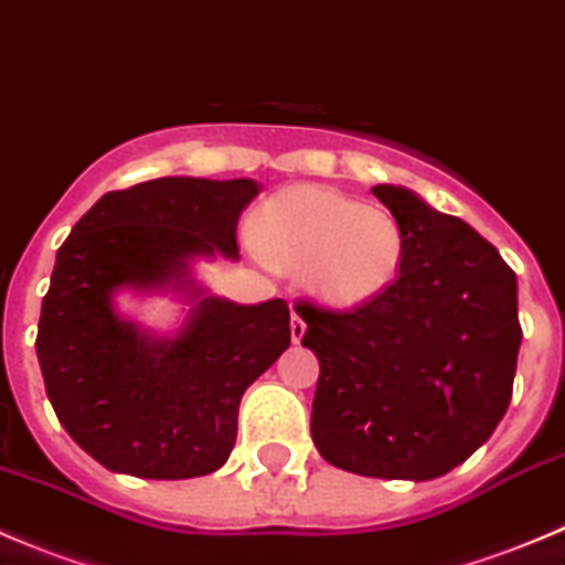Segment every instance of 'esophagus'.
<instances>
[{
  "label": "esophagus",
  "mask_w": 565,
  "mask_h": 565,
  "mask_svg": "<svg viewBox=\"0 0 565 565\" xmlns=\"http://www.w3.org/2000/svg\"><path fill=\"white\" fill-rule=\"evenodd\" d=\"M303 332H307V323H303V318L292 309V318H289V334H292V343H301Z\"/></svg>",
  "instance_id": "obj_1"
}]
</instances>
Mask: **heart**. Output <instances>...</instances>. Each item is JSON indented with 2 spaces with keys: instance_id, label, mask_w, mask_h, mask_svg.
Listing matches in <instances>:
<instances>
[{
  "instance_id": "obj_1",
  "label": "heart",
  "mask_w": 565,
  "mask_h": 565,
  "mask_svg": "<svg viewBox=\"0 0 565 565\" xmlns=\"http://www.w3.org/2000/svg\"><path fill=\"white\" fill-rule=\"evenodd\" d=\"M256 242L270 264L307 273L309 289L332 307L380 298L405 258V233L394 213L318 185L287 188L264 202Z\"/></svg>"
}]
</instances>
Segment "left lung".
I'll list each match as a JSON object with an SVG mask.
<instances>
[{
  "instance_id": "obj_1",
  "label": "left lung",
  "mask_w": 565,
  "mask_h": 565,
  "mask_svg": "<svg viewBox=\"0 0 565 565\" xmlns=\"http://www.w3.org/2000/svg\"><path fill=\"white\" fill-rule=\"evenodd\" d=\"M405 233L403 270L349 309L298 301L320 363L312 441L340 470L428 481L470 459L512 399L518 281L495 247L405 188L374 185Z\"/></svg>"
}]
</instances>
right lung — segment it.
<instances>
[{"label": "right lung", "instance_id": "add662e5", "mask_svg": "<svg viewBox=\"0 0 565 565\" xmlns=\"http://www.w3.org/2000/svg\"><path fill=\"white\" fill-rule=\"evenodd\" d=\"M256 194L253 180L160 177L100 196L58 247L35 352L55 416L106 470L194 479L231 456L242 394L289 345L287 301L207 295L174 341H154L110 295L174 286L200 297L191 258H238V213Z\"/></svg>", "mask_w": 565, "mask_h": 565}]
</instances>
